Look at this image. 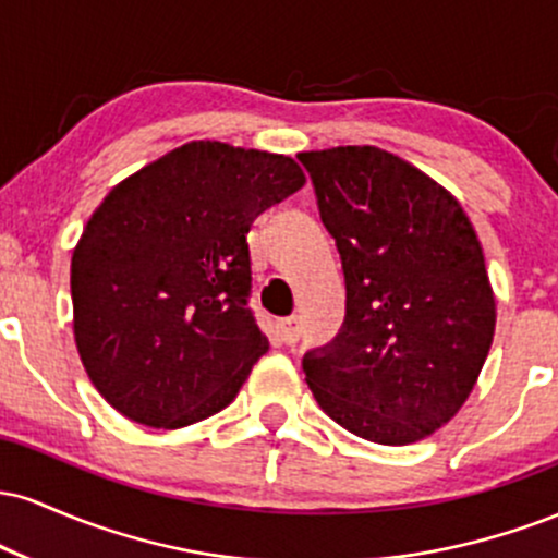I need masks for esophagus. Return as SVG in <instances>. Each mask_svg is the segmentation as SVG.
<instances>
[{
    "instance_id": "esophagus-1",
    "label": "esophagus",
    "mask_w": 558,
    "mask_h": 558,
    "mask_svg": "<svg viewBox=\"0 0 558 558\" xmlns=\"http://www.w3.org/2000/svg\"><path fill=\"white\" fill-rule=\"evenodd\" d=\"M278 328H280V336H283L286 343H296V341H299V336H301V319H299L296 315L280 319Z\"/></svg>"
}]
</instances>
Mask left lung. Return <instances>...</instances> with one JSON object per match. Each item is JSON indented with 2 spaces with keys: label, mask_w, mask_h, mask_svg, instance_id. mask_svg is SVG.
<instances>
[{
  "label": "left lung",
  "mask_w": 558,
  "mask_h": 558,
  "mask_svg": "<svg viewBox=\"0 0 558 558\" xmlns=\"http://www.w3.org/2000/svg\"><path fill=\"white\" fill-rule=\"evenodd\" d=\"M299 159L345 278L341 332L304 356L312 396L360 438L417 444L470 399L496 332L475 228L451 191L386 149Z\"/></svg>",
  "instance_id": "1"
}]
</instances>
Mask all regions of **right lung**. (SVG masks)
Listing matches in <instances>:
<instances>
[{
  "instance_id": "1",
  "label": "right lung",
  "mask_w": 558,
  "mask_h": 558,
  "mask_svg": "<svg viewBox=\"0 0 558 558\" xmlns=\"http://www.w3.org/2000/svg\"><path fill=\"white\" fill-rule=\"evenodd\" d=\"M306 183L296 159L189 141L120 181L70 262L73 336L105 401L146 427L194 425L270 349L246 299L254 217Z\"/></svg>"
}]
</instances>
